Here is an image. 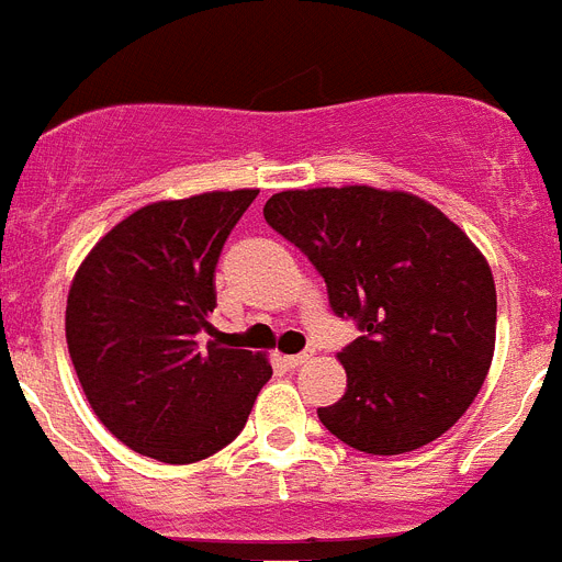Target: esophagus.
<instances>
[{"label": "esophagus", "mask_w": 562, "mask_h": 562, "mask_svg": "<svg viewBox=\"0 0 562 562\" xmlns=\"http://www.w3.org/2000/svg\"><path fill=\"white\" fill-rule=\"evenodd\" d=\"M282 360H285V366H289V369H300L303 362L311 360V353L308 351H305V353H291V357H282Z\"/></svg>", "instance_id": "34e87169"}]
</instances>
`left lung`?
Instances as JSON below:
<instances>
[{
  "label": "left lung",
  "mask_w": 562,
  "mask_h": 562,
  "mask_svg": "<svg viewBox=\"0 0 562 562\" xmlns=\"http://www.w3.org/2000/svg\"><path fill=\"white\" fill-rule=\"evenodd\" d=\"M262 214L317 266L334 314L366 331L337 353L348 385L317 408L323 426L383 457L449 431L497 337L492 268L469 234L414 193L371 186L280 191Z\"/></svg>",
  "instance_id": "1"
}]
</instances>
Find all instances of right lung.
I'll return each instance as SVG.
<instances>
[{"label":"right lung","instance_id":"obj_1","mask_svg":"<svg viewBox=\"0 0 562 562\" xmlns=\"http://www.w3.org/2000/svg\"><path fill=\"white\" fill-rule=\"evenodd\" d=\"M257 188L157 200L79 262L65 339L99 423L128 449L186 465L225 449L271 380L268 353L202 346L214 268Z\"/></svg>","mask_w":562,"mask_h":562}]
</instances>
